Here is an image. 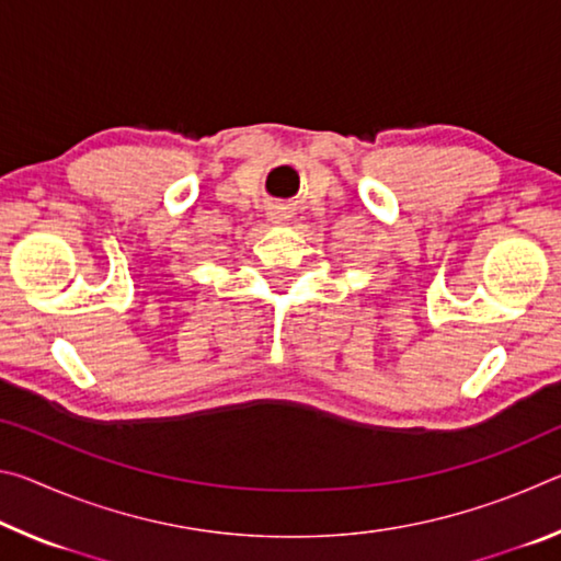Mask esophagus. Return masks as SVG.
<instances>
[{
	"instance_id": "obj_1",
	"label": "esophagus",
	"mask_w": 561,
	"mask_h": 561,
	"mask_svg": "<svg viewBox=\"0 0 561 561\" xmlns=\"http://www.w3.org/2000/svg\"><path fill=\"white\" fill-rule=\"evenodd\" d=\"M267 217L272 225H287L291 220V213H289V207H272Z\"/></svg>"
}]
</instances>
